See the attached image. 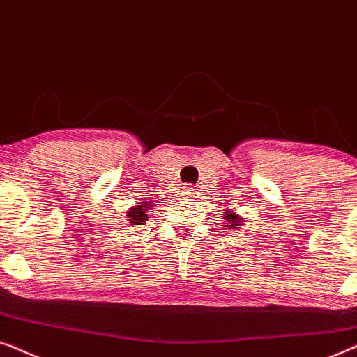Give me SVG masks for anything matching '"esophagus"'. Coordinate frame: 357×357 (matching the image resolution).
<instances>
[{
    "mask_svg": "<svg viewBox=\"0 0 357 357\" xmlns=\"http://www.w3.org/2000/svg\"><path fill=\"white\" fill-rule=\"evenodd\" d=\"M183 194L185 195V197H189V199H195V197H197V189L190 188V185H184Z\"/></svg>",
    "mask_w": 357,
    "mask_h": 357,
    "instance_id": "obj_1",
    "label": "esophagus"
}]
</instances>
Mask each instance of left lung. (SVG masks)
Masks as SVG:
<instances>
[{
  "label": "left lung",
  "mask_w": 357,
  "mask_h": 357,
  "mask_svg": "<svg viewBox=\"0 0 357 357\" xmlns=\"http://www.w3.org/2000/svg\"><path fill=\"white\" fill-rule=\"evenodd\" d=\"M223 220H225L223 227H233V228H239L241 225H243V222H244V220L241 218L238 213L229 212V210H227V212H223Z\"/></svg>",
  "instance_id": "1"
}]
</instances>
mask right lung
<instances>
[{
    "label": "right lung",
    "mask_w": 357,
    "mask_h": 357,
    "mask_svg": "<svg viewBox=\"0 0 357 357\" xmlns=\"http://www.w3.org/2000/svg\"><path fill=\"white\" fill-rule=\"evenodd\" d=\"M150 204L142 202L137 207H132L128 210V220L130 225H144L149 220V212H150Z\"/></svg>",
    "instance_id": "add662e5"
}]
</instances>
